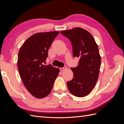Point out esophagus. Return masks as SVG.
<instances>
[{
    "label": "esophagus",
    "mask_w": 124,
    "mask_h": 124,
    "mask_svg": "<svg viewBox=\"0 0 124 124\" xmlns=\"http://www.w3.org/2000/svg\"><path fill=\"white\" fill-rule=\"evenodd\" d=\"M67 68V67H62V68H60V70H61V71H63V70H65Z\"/></svg>",
    "instance_id": "1"
}]
</instances>
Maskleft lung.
<instances>
[{
    "label": "left lung",
    "instance_id": "obj_1",
    "mask_svg": "<svg viewBox=\"0 0 124 124\" xmlns=\"http://www.w3.org/2000/svg\"><path fill=\"white\" fill-rule=\"evenodd\" d=\"M72 46L73 57L80 58L78 65L71 68L72 80L67 83L69 92L76 97L88 95L95 87L98 80L101 57L98 46L93 36L80 27L62 31Z\"/></svg>",
    "mask_w": 124,
    "mask_h": 124
}]
</instances>
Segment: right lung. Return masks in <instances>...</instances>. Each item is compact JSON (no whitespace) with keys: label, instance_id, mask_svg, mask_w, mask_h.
<instances>
[{"label":"right lung","instance_id":"obj_1","mask_svg":"<svg viewBox=\"0 0 124 124\" xmlns=\"http://www.w3.org/2000/svg\"><path fill=\"white\" fill-rule=\"evenodd\" d=\"M59 31L37 33L25 41L19 50L17 66L21 79L27 91L37 98L52 91L60 70L44 65L48 50Z\"/></svg>","mask_w":124,"mask_h":124}]
</instances>
